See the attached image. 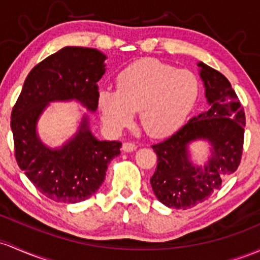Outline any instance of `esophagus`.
Returning <instances> with one entry per match:
<instances>
[{
  "label": "esophagus",
  "instance_id": "esophagus-1",
  "mask_svg": "<svg viewBox=\"0 0 260 260\" xmlns=\"http://www.w3.org/2000/svg\"><path fill=\"white\" fill-rule=\"evenodd\" d=\"M122 149H123V152L125 153H131L137 149V145L135 143H132V142H125V143L122 145Z\"/></svg>",
  "mask_w": 260,
  "mask_h": 260
}]
</instances>
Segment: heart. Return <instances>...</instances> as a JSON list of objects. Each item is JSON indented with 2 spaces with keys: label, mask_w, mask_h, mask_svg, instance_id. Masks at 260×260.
<instances>
[{
  "label": "heart",
  "mask_w": 260,
  "mask_h": 260,
  "mask_svg": "<svg viewBox=\"0 0 260 260\" xmlns=\"http://www.w3.org/2000/svg\"><path fill=\"white\" fill-rule=\"evenodd\" d=\"M116 82L117 90L99 91L102 122L112 132H119L139 111L142 127L155 138L172 135L184 124L200 93L195 74L153 59L131 64Z\"/></svg>",
  "instance_id": "1"
}]
</instances>
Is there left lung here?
Instances as JSON below:
<instances>
[{
	"label": "left lung",
	"mask_w": 260,
	"mask_h": 260,
	"mask_svg": "<svg viewBox=\"0 0 260 260\" xmlns=\"http://www.w3.org/2000/svg\"><path fill=\"white\" fill-rule=\"evenodd\" d=\"M198 65L210 110L152 145L158 162L150 184L159 201L173 209H191L209 200L222 181L236 172L243 152V106L226 76L204 62ZM198 139H205L213 148L204 167L193 166L188 159V143Z\"/></svg>",
	"instance_id": "8db88e82"
}]
</instances>
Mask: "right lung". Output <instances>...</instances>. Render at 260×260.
Returning <instances> with one entry per match:
<instances>
[{
    "label": "right lung",
    "instance_id": "1",
    "mask_svg": "<svg viewBox=\"0 0 260 260\" xmlns=\"http://www.w3.org/2000/svg\"><path fill=\"white\" fill-rule=\"evenodd\" d=\"M106 55L93 48L65 47L30 70L11 113L14 156L18 167L45 198L76 204L93 195L106 176L122 143L99 141L84 116L74 138L50 149L37 136V122L51 101L76 100L87 110L98 108L99 80Z\"/></svg>",
    "mask_w": 260,
    "mask_h": 260
}]
</instances>
